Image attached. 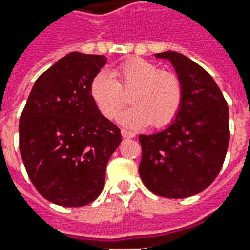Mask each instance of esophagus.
<instances>
[{"mask_svg": "<svg viewBox=\"0 0 250 250\" xmlns=\"http://www.w3.org/2000/svg\"><path fill=\"white\" fill-rule=\"evenodd\" d=\"M120 132H122V136H123V138H134V136H135V134H134V132H131V131L122 130Z\"/></svg>", "mask_w": 250, "mask_h": 250, "instance_id": "obj_1", "label": "esophagus"}]
</instances>
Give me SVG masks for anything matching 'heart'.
Masks as SVG:
<instances>
[{
  "label": "heart",
  "mask_w": 250,
  "mask_h": 250,
  "mask_svg": "<svg viewBox=\"0 0 250 250\" xmlns=\"http://www.w3.org/2000/svg\"><path fill=\"white\" fill-rule=\"evenodd\" d=\"M118 77L115 81L113 76ZM130 103L118 118L127 128H142L151 125L161 128L171 123L179 112L184 99L182 82L173 72L145 59H132L114 71L96 73L89 84L91 98L99 111L112 119L125 104V92H130Z\"/></svg>",
  "instance_id": "b5f03b06"
}]
</instances>
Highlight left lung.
<instances>
[{"label": "left lung", "mask_w": 250, "mask_h": 250, "mask_svg": "<svg viewBox=\"0 0 250 250\" xmlns=\"http://www.w3.org/2000/svg\"><path fill=\"white\" fill-rule=\"evenodd\" d=\"M171 62L184 99L175 119L162 131L139 135V174L146 188L166 198L204 191L220 173L229 145V108L214 79L178 52L157 53Z\"/></svg>", "instance_id": "left-lung-1"}]
</instances>
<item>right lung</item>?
<instances>
[{"label": "right lung", "instance_id": "1", "mask_svg": "<svg viewBox=\"0 0 250 250\" xmlns=\"http://www.w3.org/2000/svg\"><path fill=\"white\" fill-rule=\"evenodd\" d=\"M107 57L72 52L36 80L20 119V152L39 193L77 208L98 198L120 130L102 115L89 84Z\"/></svg>", "mask_w": 250, "mask_h": 250}]
</instances>
